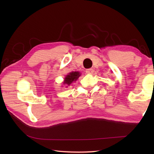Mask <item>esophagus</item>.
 Wrapping results in <instances>:
<instances>
[{
    "label": "esophagus",
    "instance_id": "1",
    "mask_svg": "<svg viewBox=\"0 0 154 154\" xmlns=\"http://www.w3.org/2000/svg\"><path fill=\"white\" fill-rule=\"evenodd\" d=\"M85 72L87 74H92L93 73V69H91V68L87 69H86Z\"/></svg>",
    "mask_w": 154,
    "mask_h": 154
}]
</instances>
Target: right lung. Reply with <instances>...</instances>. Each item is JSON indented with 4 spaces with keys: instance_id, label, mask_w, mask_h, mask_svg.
Returning <instances> with one entry per match:
<instances>
[{
    "instance_id": "obj_1",
    "label": "right lung",
    "mask_w": 154,
    "mask_h": 154,
    "mask_svg": "<svg viewBox=\"0 0 154 154\" xmlns=\"http://www.w3.org/2000/svg\"><path fill=\"white\" fill-rule=\"evenodd\" d=\"M81 75L79 72L78 71H75V72H71L69 75H67V77L65 78L64 81V85H69L73 82V81H76L78 78Z\"/></svg>"
}]
</instances>
